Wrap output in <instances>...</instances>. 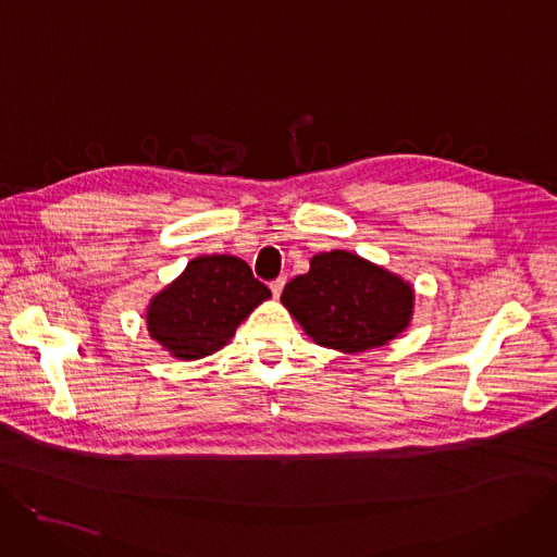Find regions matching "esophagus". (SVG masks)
<instances>
[{"instance_id":"esophagus-1","label":"esophagus","mask_w":557,"mask_h":557,"mask_svg":"<svg viewBox=\"0 0 557 557\" xmlns=\"http://www.w3.org/2000/svg\"><path fill=\"white\" fill-rule=\"evenodd\" d=\"M284 284H286V277H277V280L271 282V293H273V297H280V295H282Z\"/></svg>"}]
</instances>
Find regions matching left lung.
Wrapping results in <instances>:
<instances>
[{"label":"left lung","instance_id":"1","mask_svg":"<svg viewBox=\"0 0 557 557\" xmlns=\"http://www.w3.org/2000/svg\"><path fill=\"white\" fill-rule=\"evenodd\" d=\"M412 301L408 282L348 251L314 256L282 293L306 335L342 352L385 346L410 324Z\"/></svg>","mask_w":557,"mask_h":557}]
</instances>
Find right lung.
<instances>
[{
  "label": "right lung",
  "instance_id": "obj_1",
  "mask_svg": "<svg viewBox=\"0 0 557 557\" xmlns=\"http://www.w3.org/2000/svg\"><path fill=\"white\" fill-rule=\"evenodd\" d=\"M271 297L251 267L233 256H200L147 308L149 335L178 359L222 348L245 317Z\"/></svg>",
  "mask_w": 557,
  "mask_h": 557
}]
</instances>
